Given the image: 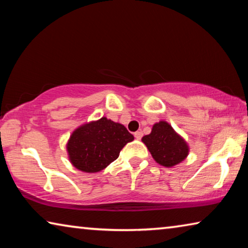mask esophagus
Listing matches in <instances>:
<instances>
[{
    "instance_id": "1",
    "label": "esophagus",
    "mask_w": 248,
    "mask_h": 248,
    "mask_svg": "<svg viewBox=\"0 0 248 248\" xmlns=\"http://www.w3.org/2000/svg\"><path fill=\"white\" fill-rule=\"evenodd\" d=\"M142 131H137V132H134V138H136L137 140H140L141 138H142Z\"/></svg>"
}]
</instances>
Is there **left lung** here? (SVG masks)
<instances>
[{"label": "left lung", "mask_w": 248, "mask_h": 248, "mask_svg": "<svg viewBox=\"0 0 248 248\" xmlns=\"http://www.w3.org/2000/svg\"><path fill=\"white\" fill-rule=\"evenodd\" d=\"M154 161L164 167H173L185 161L189 154L186 140L165 120H159L152 131L142 138Z\"/></svg>", "instance_id": "obj_1"}]
</instances>
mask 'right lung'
Returning a JSON list of instances; mask_svg holds the SVG:
<instances>
[{
    "label": "right lung",
    "mask_w": 248,
    "mask_h": 248,
    "mask_svg": "<svg viewBox=\"0 0 248 248\" xmlns=\"http://www.w3.org/2000/svg\"><path fill=\"white\" fill-rule=\"evenodd\" d=\"M133 139L124 124L102 117L75 129L66 143V152L77 170L98 173L118 158L120 151Z\"/></svg>",
    "instance_id": "right-lung-1"
}]
</instances>
